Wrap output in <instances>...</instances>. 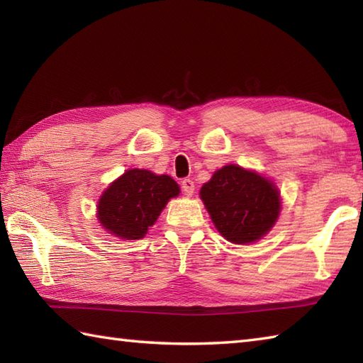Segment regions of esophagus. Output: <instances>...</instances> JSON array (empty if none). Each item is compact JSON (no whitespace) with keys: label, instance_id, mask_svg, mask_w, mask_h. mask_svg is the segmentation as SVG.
Returning a JSON list of instances; mask_svg holds the SVG:
<instances>
[{"label":"esophagus","instance_id":"esophagus-1","mask_svg":"<svg viewBox=\"0 0 363 363\" xmlns=\"http://www.w3.org/2000/svg\"><path fill=\"white\" fill-rule=\"evenodd\" d=\"M181 186H182V191H184V194H186L187 196L194 195V191H195V184H194V181H191V179H184Z\"/></svg>","mask_w":363,"mask_h":363}]
</instances>
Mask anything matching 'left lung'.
Here are the masks:
<instances>
[{
	"mask_svg": "<svg viewBox=\"0 0 363 363\" xmlns=\"http://www.w3.org/2000/svg\"><path fill=\"white\" fill-rule=\"evenodd\" d=\"M199 198L218 233L235 245L265 237L282 209L281 191L272 179L235 164L217 169L203 184Z\"/></svg>",
	"mask_w": 363,
	"mask_h": 363,
	"instance_id": "8db88e82",
	"label": "left lung"
}]
</instances>
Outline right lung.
Masks as SVG:
<instances>
[{"label":"right lung","mask_w":363,"mask_h":363,"mask_svg":"<svg viewBox=\"0 0 363 363\" xmlns=\"http://www.w3.org/2000/svg\"><path fill=\"white\" fill-rule=\"evenodd\" d=\"M179 194V186L168 174L126 169L99 196L96 218L107 234L121 240H138L157 221L169 199Z\"/></svg>","instance_id":"obj_1"}]
</instances>
